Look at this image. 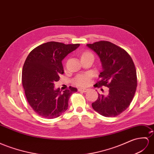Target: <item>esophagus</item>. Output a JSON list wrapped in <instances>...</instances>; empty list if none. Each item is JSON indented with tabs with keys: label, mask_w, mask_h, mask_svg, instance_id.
Instances as JSON below:
<instances>
[{
	"label": "esophagus",
	"mask_w": 154,
	"mask_h": 154,
	"mask_svg": "<svg viewBox=\"0 0 154 154\" xmlns=\"http://www.w3.org/2000/svg\"><path fill=\"white\" fill-rule=\"evenodd\" d=\"M88 89L85 88H78V91L79 92H86L87 91Z\"/></svg>",
	"instance_id": "esophagus-1"
}]
</instances>
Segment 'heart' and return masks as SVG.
I'll return each mask as SVG.
<instances>
[{
    "instance_id": "heart-1",
    "label": "heart",
    "mask_w": 154,
    "mask_h": 154,
    "mask_svg": "<svg viewBox=\"0 0 154 154\" xmlns=\"http://www.w3.org/2000/svg\"><path fill=\"white\" fill-rule=\"evenodd\" d=\"M89 55H92V54L88 52H85L82 54L81 58L86 57V56H89ZM90 79V75L88 74L79 75H78L75 79V83L79 86H86L89 83Z\"/></svg>"
}]
</instances>
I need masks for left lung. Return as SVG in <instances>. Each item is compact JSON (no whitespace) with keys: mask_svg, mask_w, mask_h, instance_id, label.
<instances>
[{"mask_svg":"<svg viewBox=\"0 0 154 154\" xmlns=\"http://www.w3.org/2000/svg\"><path fill=\"white\" fill-rule=\"evenodd\" d=\"M86 46L96 53L101 63L100 81L95 85L109 88L106 95L98 94L92 107L105 117L119 115L129 107L136 91L137 72L132 58L124 49L109 42Z\"/></svg>","mask_w":154,"mask_h":154,"instance_id":"1","label":"left lung"}]
</instances>
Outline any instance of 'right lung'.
<instances>
[{"mask_svg":"<svg viewBox=\"0 0 154 154\" xmlns=\"http://www.w3.org/2000/svg\"><path fill=\"white\" fill-rule=\"evenodd\" d=\"M80 44L49 42L36 47L27 57L22 71V82L29 105L38 115L53 119L68 107L70 96L77 89L70 86L62 92L54 82L64 73L62 61Z\"/></svg>","mask_w":154,"mask_h":154,"instance_id":"add662e5","label":"right lung"}]
</instances>
